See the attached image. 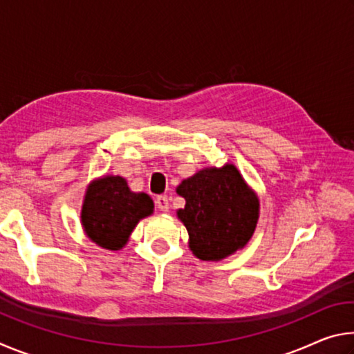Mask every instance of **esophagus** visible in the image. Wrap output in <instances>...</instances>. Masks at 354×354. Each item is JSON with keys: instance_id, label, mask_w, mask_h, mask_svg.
Segmentation results:
<instances>
[{"instance_id": "obj_1", "label": "esophagus", "mask_w": 354, "mask_h": 354, "mask_svg": "<svg viewBox=\"0 0 354 354\" xmlns=\"http://www.w3.org/2000/svg\"><path fill=\"white\" fill-rule=\"evenodd\" d=\"M154 203H156V207H158L159 211H162V212L169 211V198H167L165 195H159Z\"/></svg>"}]
</instances>
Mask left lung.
I'll return each mask as SVG.
<instances>
[{"instance_id":"obj_1","label":"left lung","mask_w":354,"mask_h":354,"mask_svg":"<svg viewBox=\"0 0 354 354\" xmlns=\"http://www.w3.org/2000/svg\"><path fill=\"white\" fill-rule=\"evenodd\" d=\"M185 206L176 212L189 248L201 261H221L242 250L259 218V198L236 165L209 167L178 185Z\"/></svg>"}]
</instances>
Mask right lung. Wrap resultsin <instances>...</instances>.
Here are the masks:
<instances>
[{
  "label": "right lung",
  "mask_w": 354,
  "mask_h": 354,
  "mask_svg": "<svg viewBox=\"0 0 354 354\" xmlns=\"http://www.w3.org/2000/svg\"><path fill=\"white\" fill-rule=\"evenodd\" d=\"M154 203L143 192H131L127 179L106 175L95 179L84 196L81 223L86 236L101 248L117 251L127 245L142 218L153 214Z\"/></svg>",
  "instance_id": "right-lung-1"
}]
</instances>
